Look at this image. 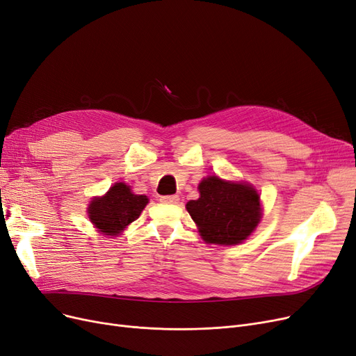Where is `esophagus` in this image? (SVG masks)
Wrapping results in <instances>:
<instances>
[{
    "instance_id": "obj_1",
    "label": "esophagus",
    "mask_w": 356,
    "mask_h": 356,
    "mask_svg": "<svg viewBox=\"0 0 356 356\" xmlns=\"http://www.w3.org/2000/svg\"><path fill=\"white\" fill-rule=\"evenodd\" d=\"M160 200L163 204H177L179 196L177 195H165V196H161Z\"/></svg>"
}]
</instances>
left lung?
I'll return each instance as SVG.
<instances>
[{
	"label": "left lung",
	"mask_w": 356,
	"mask_h": 356,
	"mask_svg": "<svg viewBox=\"0 0 356 356\" xmlns=\"http://www.w3.org/2000/svg\"><path fill=\"white\" fill-rule=\"evenodd\" d=\"M199 193L186 209L207 243L238 244L257 227L260 196L249 184L209 176L199 183Z\"/></svg>",
	"instance_id": "left-lung-1"
}]
</instances>
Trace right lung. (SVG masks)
Returning a JSON list of instances; mask_svg holds the SVG:
<instances>
[{
    "mask_svg": "<svg viewBox=\"0 0 356 356\" xmlns=\"http://www.w3.org/2000/svg\"><path fill=\"white\" fill-rule=\"evenodd\" d=\"M148 197L135 195L125 183H115L103 197H95L88 207L90 221L106 236H118L141 215Z\"/></svg>",
    "mask_w": 356,
    "mask_h": 356,
    "instance_id": "1",
    "label": "right lung"
}]
</instances>
